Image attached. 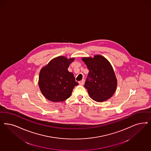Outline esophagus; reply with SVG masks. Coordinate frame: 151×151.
I'll use <instances>...</instances> for the list:
<instances>
[{"mask_svg":"<svg viewBox=\"0 0 151 151\" xmlns=\"http://www.w3.org/2000/svg\"><path fill=\"white\" fill-rule=\"evenodd\" d=\"M85 80L84 79H83L81 81H79L78 82V83L80 85H84V83H85Z\"/></svg>","mask_w":151,"mask_h":151,"instance_id":"1","label":"esophagus"}]
</instances>
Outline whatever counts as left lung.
<instances>
[{
    "instance_id": "1",
    "label": "left lung",
    "mask_w": 151,
    "mask_h": 151,
    "mask_svg": "<svg viewBox=\"0 0 151 151\" xmlns=\"http://www.w3.org/2000/svg\"><path fill=\"white\" fill-rule=\"evenodd\" d=\"M82 60L89 70L84 86L90 97L97 102L110 98L116 91L117 79L109 61L99 55L83 57Z\"/></svg>"
}]
</instances>
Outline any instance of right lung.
Returning <instances> with one entry per match:
<instances>
[{
    "label": "right lung",
    "instance_id": "right-lung-1",
    "mask_svg": "<svg viewBox=\"0 0 151 151\" xmlns=\"http://www.w3.org/2000/svg\"><path fill=\"white\" fill-rule=\"evenodd\" d=\"M74 60L75 58L58 56L42 68L38 85L42 93L48 100L55 103L66 100L71 96L74 87L78 85L73 74L68 70Z\"/></svg>",
    "mask_w": 151,
    "mask_h": 151
}]
</instances>
